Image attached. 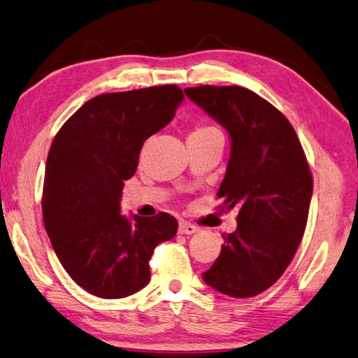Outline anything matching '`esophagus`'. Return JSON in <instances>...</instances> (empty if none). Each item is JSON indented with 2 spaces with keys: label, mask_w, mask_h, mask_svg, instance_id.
I'll return each mask as SVG.
<instances>
[{
  "label": "esophagus",
  "mask_w": 358,
  "mask_h": 358,
  "mask_svg": "<svg viewBox=\"0 0 358 358\" xmlns=\"http://www.w3.org/2000/svg\"><path fill=\"white\" fill-rule=\"evenodd\" d=\"M197 227H195L194 223H190V222H179V233L180 234H192V233H195L197 231Z\"/></svg>",
  "instance_id": "esophagus-1"
}]
</instances>
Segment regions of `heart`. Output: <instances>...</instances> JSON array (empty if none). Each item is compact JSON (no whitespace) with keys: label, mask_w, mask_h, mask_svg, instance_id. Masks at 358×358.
Masks as SVG:
<instances>
[{"label":"heart","mask_w":358,"mask_h":358,"mask_svg":"<svg viewBox=\"0 0 358 358\" xmlns=\"http://www.w3.org/2000/svg\"><path fill=\"white\" fill-rule=\"evenodd\" d=\"M218 134H220V131L215 129L213 125H208V124H203V122H199V124H195L192 127V130H190L189 138H200V136L218 135Z\"/></svg>","instance_id":"heart-1"}]
</instances>
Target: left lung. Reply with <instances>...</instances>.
I'll return each mask as SVG.
<instances>
[{
	"label": "left lung",
	"mask_w": 358,
	"mask_h": 358,
	"mask_svg": "<svg viewBox=\"0 0 358 358\" xmlns=\"http://www.w3.org/2000/svg\"><path fill=\"white\" fill-rule=\"evenodd\" d=\"M231 136V156L218 189L220 208H238V228L202 273L215 290L251 298L290 266L305 234L313 194L306 155L290 122L271 102L241 86L184 90Z\"/></svg>",
	"instance_id": "left-lung-1"
}]
</instances>
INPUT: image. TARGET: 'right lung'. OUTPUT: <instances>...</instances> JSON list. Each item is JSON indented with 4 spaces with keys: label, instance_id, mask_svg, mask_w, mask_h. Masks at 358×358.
Returning a JSON list of instances; mask_svg holds the SVG:
<instances>
[{
    "label": "right lung",
    "instance_id": "add662e5",
    "mask_svg": "<svg viewBox=\"0 0 358 358\" xmlns=\"http://www.w3.org/2000/svg\"><path fill=\"white\" fill-rule=\"evenodd\" d=\"M182 99L176 85L106 92L85 102L52 141L43 223L63 268L91 295L124 298L143 288L155 248L178 233L173 215L129 220L119 203L143 141L169 124Z\"/></svg>",
    "mask_w": 358,
    "mask_h": 358
}]
</instances>
